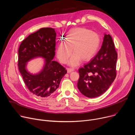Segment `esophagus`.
Segmentation results:
<instances>
[{
  "label": "esophagus",
  "mask_w": 135,
  "mask_h": 135,
  "mask_svg": "<svg viewBox=\"0 0 135 135\" xmlns=\"http://www.w3.org/2000/svg\"><path fill=\"white\" fill-rule=\"evenodd\" d=\"M74 69H71V68H68L67 69V71H68V73H70V72L74 71Z\"/></svg>",
  "instance_id": "esophagus-1"
}]
</instances>
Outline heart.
Here are the masks:
<instances>
[{
	"label": "heart",
	"instance_id": "b5f03b06",
	"mask_svg": "<svg viewBox=\"0 0 135 135\" xmlns=\"http://www.w3.org/2000/svg\"><path fill=\"white\" fill-rule=\"evenodd\" d=\"M64 38V43L57 46L56 54L61 63L66 64L72 51L74 54L69 61V64L76 66L81 59L86 61L97 54L100 45V38L96 32L84 27H76L70 30Z\"/></svg>",
	"mask_w": 135,
	"mask_h": 135
}]
</instances>
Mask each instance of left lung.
Here are the masks:
<instances>
[{"mask_svg": "<svg viewBox=\"0 0 135 135\" xmlns=\"http://www.w3.org/2000/svg\"><path fill=\"white\" fill-rule=\"evenodd\" d=\"M117 54L110 35L104 33L102 47L95 57L78 70L77 87L89 98L103 94L110 86L116 76Z\"/></svg>", "mask_w": 135, "mask_h": 135, "instance_id": "obj_1", "label": "left lung"}]
</instances>
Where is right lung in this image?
I'll list each match as a JSON object with an SVG mask.
<instances>
[{"label": "right lung", "instance_id": "add662e5", "mask_svg": "<svg viewBox=\"0 0 135 135\" xmlns=\"http://www.w3.org/2000/svg\"><path fill=\"white\" fill-rule=\"evenodd\" d=\"M56 32L55 29L45 27L30 35L20 45L18 68L28 89L39 97H47L58 88L67 73L65 68L54 60L55 56ZM36 57L44 59V65L37 74L30 73L27 62Z\"/></svg>", "mask_w": 135, "mask_h": 135}]
</instances>
